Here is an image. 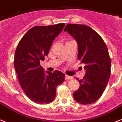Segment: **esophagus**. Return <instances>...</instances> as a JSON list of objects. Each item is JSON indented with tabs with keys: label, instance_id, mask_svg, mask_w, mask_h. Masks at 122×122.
Instances as JSON below:
<instances>
[{
	"label": "esophagus",
	"instance_id": "esophagus-1",
	"mask_svg": "<svg viewBox=\"0 0 122 122\" xmlns=\"http://www.w3.org/2000/svg\"><path fill=\"white\" fill-rule=\"evenodd\" d=\"M73 76H68V75H65V79L66 80H71V79H73Z\"/></svg>",
	"mask_w": 122,
	"mask_h": 122
}]
</instances>
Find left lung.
<instances>
[{"label":"left lung","mask_w":122,"mask_h":122,"mask_svg":"<svg viewBox=\"0 0 122 122\" xmlns=\"http://www.w3.org/2000/svg\"><path fill=\"white\" fill-rule=\"evenodd\" d=\"M64 31L76 41L78 59L85 64L86 70L83 79L76 78L80 88L73 93L74 99L81 104L95 102L104 91L111 76V60L107 47L99 34L88 26L68 24Z\"/></svg>","instance_id":"left-lung-1"}]
</instances>
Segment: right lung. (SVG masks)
I'll return each mask as SVG.
<instances>
[{
	"label": "right lung",
	"mask_w": 122,
	"mask_h": 122,
	"mask_svg": "<svg viewBox=\"0 0 122 122\" xmlns=\"http://www.w3.org/2000/svg\"><path fill=\"white\" fill-rule=\"evenodd\" d=\"M64 23L31 28L20 41L15 53L14 66L21 87L29 98L40 104H49L65 75L56 70L44 71L40 60L48 55L52 43L63 30Z\"/></svg>",
	"instance_id": "add662e5"
}]
</instances>
